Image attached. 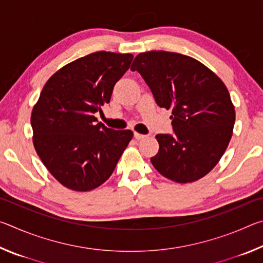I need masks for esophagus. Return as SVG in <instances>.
Wrapping results in <instances>:
<instances>
[{"mask_svg": "<svg viewBox=\"0 0 263 263\" xmlns=\"http://www.w3.org/2000/svg\"><path fill=\"white\" fill-rule=\"evenodd\" d=\"M135 138L137 140H141V139H144V138H146V136H144V135H140V133H137V132H135Z\"/></svg>", "mask_w": 263, "mask_h": 263, "instance_id": "esophagus-1", "label": "esophagus"}]
</instances>
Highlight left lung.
Wrapping results in <instances>:
<instances>
[{"mask_svg": "<svg viewBox=\"0 0 263 263\" xmlns=\"http://www.w3.org/2000/svg\"><path fill=\"white\" fill-rule=\"evenodd\" d=\"M139 72L160 108L172 110L174 133L157 135L154 168L177 183L210 173L228 148L235 122L234 105L224 82L194 58L149 51L136 57Z\"/></svg>", "mask_w": 263, "mask_h": 263, "instance_id": "8db88e82", "label": "left lung"}]
</instances>
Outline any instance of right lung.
<instances>
[{
  "label": "right lung",
  "mask_w": 263,
  "mask_h": 263,
  "mask_svg": "<svg viewBox=\"0 0 263 263\" xmlns=\"http://www.w3.org/2000/svg\"><path fill=\"white\" fill-rule=\"evenodd\" d=\"M132 59L130 53H91L64 66L44 86L31 114L33 146L66 188L90 191L103 184L131 141V130L106 127L94 114L109 103Z\"/></svg>",
  "instance_id": "obj_1"
}]
</instances>
